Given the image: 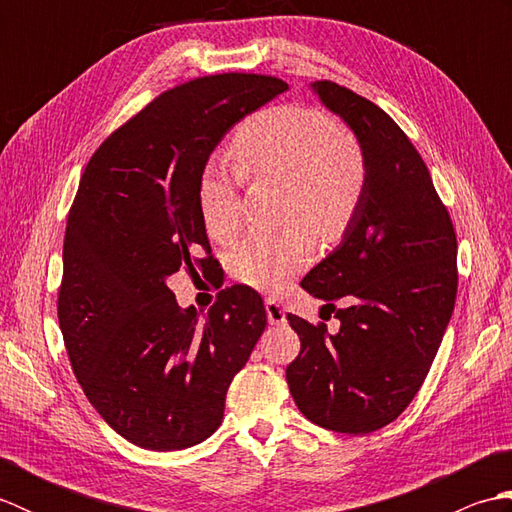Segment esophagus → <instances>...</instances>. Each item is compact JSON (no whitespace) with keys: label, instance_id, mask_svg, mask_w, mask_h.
<instances>
[{"label":"esophagus","instance_id":"obj_1","mask_svg":"<svg viewBox=\"0 0 512 512\" xmlns=\"http://www.w3.org/2000/svg\"><path fill=\"white\" fill-rule=\"evenodd\" d=\"M266 314L270 325H284L286 323V308L273 297L266 299Z\"/></svg>","mask_w":512,"mask_h":512}]
</instances>
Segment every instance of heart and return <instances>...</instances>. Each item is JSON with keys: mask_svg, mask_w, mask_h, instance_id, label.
Wrapping results in <instances>:
<instances>
[{"mask_svg": "<svg viewBox=\"0 0 512 512\" xmlns=\"http://www.w3.org/2000/svg\"><path fill=\"white\" fill-rule=\"evenodd\" d=\"M231 158L248 176L284 180L288 187L286 217L295 222L250 233L231 250L237 281L277 290L310 262L314 235L309 223L323 239H334L354 220L367 189L365 156L330 116L310 107L277 105L237 129ZM198 204L209 235L228 242L242 222L237 171L215 165L206 169Z\"/></svg>", "mask_w": 512, "mask_h": 512, "instance_id": "heart-1", "label": "heart"}]
</instances>
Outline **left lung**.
<instances>
[{"label":"left lung","instance_id":"1","mask_svg":"<svg viewBox=\"0 0 512 512\" xmlns=\"http://www.w3.org/2000/svg\"><path fill=\"white\" fill-rule=\"evenodd\" d=\"M352 129L367 189L341 244L301 288L341 301L336 334L288 314L301 352L286 367L290 394L310 422L339 433L376 431L407 409L451 321L458 268L455 231L424 160L372 101L332 81L310 83Z\"/></svg>","mask_w":512,"mask_h":512}]
</instances>
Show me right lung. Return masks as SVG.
<instances>
[{
	"instance_id": "1",
	"label": "right lung",
	"mask_w": 512,
	"mask_h": 512,
	"mask_svg": "<svg viewBox=\"0 0 512 512\" xmlns=\"http://www.w3.org/2000/svg\"><path fill=\"white\" fill-rule=\"evenodd\" d=\"M286 90L262 74L189 81L116 129L83 171L65 226L59 325L85 396L136 447L180 451L213 436L266 328L253 288L222 290L200 319L167 281L193 268V250L211 255L198 184L213 149Z\"/></svg>"
}]
</instances>
